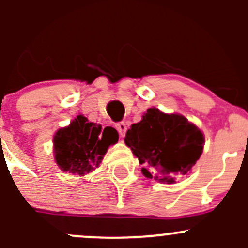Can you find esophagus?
<instances>
[{"mask_svg":"<svg viewBox=\"0 0 248 248\" xmlns=\"http://www.w3.org/2000/svg\"><path fill=\"white\" fill-rule=\"evenodd\" d=\"M115 127H116V129L119 131L120 136L124 137V133H126V131H127V124H124V122H119V124H115Z\"/></svg>","mask_w":248,"mask_h":248,"instance_id":"1","label":"esophagus"}]
</instances>
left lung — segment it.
Instances as JSON below:
<instances>
[{
	"label": "left lung",
	"instance_id": "obj_1",
	"mask_svg": "<svg viewBox=\"0 0 248 248\" xmlns=\"http://www.w3.org/2000/svg\"><path fill=\"white\" fill-rule=\"evenodd\" d=\"M124 142L131 147L146 177L172 184L184 176L201 157L204 137L201 129L177 114L150 108L141 121L127 131ZM156 169L157 173L151 171Z\"/></svg>",
	"mask_w": 248,
	"mask_h": 248
}]
</instances>
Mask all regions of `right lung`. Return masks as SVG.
<instances>
[{"instance_id":"obj_1","label":"right lung","mask_w":248,"mask_h":248,"mask_svg":"<svg viewBox=\"0 0 248 248\" xmlns=\"http://www.w3.org/2000/svg\"><path fill=\"white\" fill-rule=\"evenodd\" d=\"M117 140L119 133L115 128H102L101 124L79 115L68 127L55 134V159L63 171L85 175L99 166L108 147Z\"/></svg>"}]
</instances>
